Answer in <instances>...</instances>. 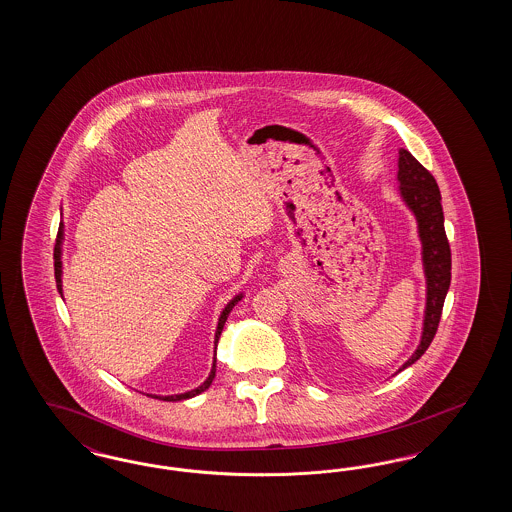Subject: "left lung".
I'll list each match as a JSON object with an SVG mask.
<instances>
[{
	"mask_svg": "<svg viewBox=\"0 0 512 512\" xmlns=\"http://www.w3.org/2000/svg\"><path fill=\"white\" fill-rule=\"evenodd\" d=\"M398 184L402 201L417 219V233L422 244V266L426 278V308L419 347L396 373L415 364L430 347L450 287V246L445 234L441 193L434 176L405 148H400L398 157Z\"/></svg>",
	"mask_w": 512,
	"mask_h": 512,
	"instance_id": "left-lung-1",
	"label": "left lung"
}]
</instances>
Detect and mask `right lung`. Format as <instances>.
I'll use <instances>...</instances> for the list:
<instances>
[{
  "mask_svg": "<svg viewBox=\"0 0 512 512\" xmlns=\"http://www.w3.org/2000/svg\"><path fill=\"white\" fill-rule=\"evenodd\" d=\"M62 244H63V223H60V229H58V240H56V248H54V276H56V285H58V293L63 296L62 293V274H63V264H62ZM244 298V293H240V295L234 296L233 300L223 308L221 311V315H219V321H217L216 328V338H214V343L217 345V341H219V336H221V330H223V326H225V321H227V317H229V313L233 310L234 306L240 302ZM214 377H216V353H214V364H212V370H210V375L206 377V381L199 385L197 388H193V390H189V392H184V394H172V396H155V394H148V396H152V398H159V400H163V402H180V400H187V398H193V396H197V394H201L204 392L206 388L212 385V381H214Z\"/></svg>",
  "mask_w": 512,
  "mask_h": 512,
  "instance_id": "1",
  "label": "right lung"
}]
</instances>
